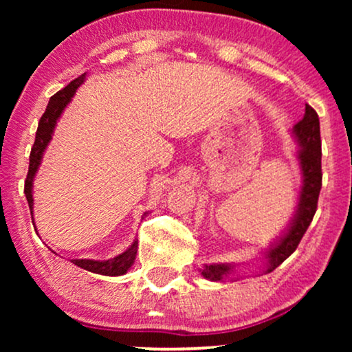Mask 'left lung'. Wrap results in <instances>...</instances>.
<instances>
[{"mask_svg": "<svg viewBox=\"0 0 352 352\" xmlns=\"http://www.w3.org/2000/svg\"><path fill=\"white\" fill-rule=\"evenodd\" d=\"M293 138L296 139L300 151L296 152V158L300 162L302 186L300 190V201L288 228L277 240H274L266 252V271L272 272L274 269L280 266L290 254L295 252L298 243L301 242L302 235L309 228L312 218L317 210V200H319L322 187V142H320V124L319 115L311 105L306 104V112L302 120H300L292 129ZM234 264H205L200 269L201 276L208 280L223 282L230 274H234Z\"/></svg>", "mask_w": 352, "mask_h": 352, "instance_id": "1", "label": "left lung"}]
</instances>
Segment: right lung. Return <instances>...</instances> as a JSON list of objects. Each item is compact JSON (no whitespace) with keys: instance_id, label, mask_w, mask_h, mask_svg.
<instances>
[{"instance_id":"right-lung-1","label":"right lung","mask_w":352,"mask_h":352,"mask_svg":"<svg viewBox=\"0 0 352 352\" xmlns=\"http://www.w3.org/2000/svg\"><path fill=\"white\" fill-rule=\"evenodd\" d=\"M85 78H86V74L78 76V78L67 85L64 89H60L59 93L52 96L50 99V104H47V107L45 110V113H43V117L40 118V123H38L35 142H33V147L30 152V165H28L25 189H23L25 190V197H27L28 206H30L32 216H33V179H35L38 168L41 165L43 153L46 151L47 144L51 142L57 120L60 118L62 112H64L67 105L70 104L72 98H74L76 89L80 88ZM147 213H144V216ZM136 253H138V240H134L131 247L124 250L123 253H120L118 256H115L112 259H105V261H98V259H72V263H74L75 266L85 269V271L100 274V276L115 277V276H123V274H126L129 271V267L133 266L134 259H136Z\"/></svg>"}]
</instances>
